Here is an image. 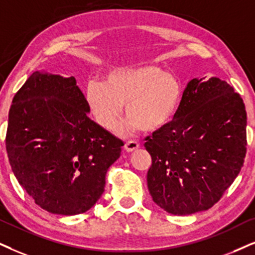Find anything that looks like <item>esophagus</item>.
<instances>
[{
    "instance_id": "obj_1",
    "label": "esophagus",
    "mask_w": 255,
    "mask_h": 255,
    "mask_svg": "<svg viewBox=\"0 0 255 255\" xmlns=\"http://www.w3.org/2000/svg\"><path fill=\"white\" fill-rule=\"evenodd\" d=\"M138 147H140V144H138L136 141H127V142L125 143L126 151H134L136 150Z\"/></svg>"
}]
</instances>
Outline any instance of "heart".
I'll list each match as a JSON object with an SVG mask.
<instances>
[{
  "mask_svg": "<svg viewBox=\"0 0 255 255\" xmlns=\"http://www.w3.org/2000/svg\"><path fill=\"white\" fill-rule=\"evenodd\" d=\"M87 104L95 121L106 130H114L127 105L129 122L124 128H138L147 133L167 127L178 114L183 99L179 79L155 66L118 70L105 83L89 82Z\"/></svg>",
  "mask_w": 255,
  "mask_h": 255,
  "instance_id": "obj_1",
  "label": "heart"
}]
</instances>
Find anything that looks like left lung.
Returning a JSON list of instances; mask_svg holds the SVG:
<instances>
[{"mask_svg":"<svg viewBox=\"0 0 255 255\" xmlns=\"http://www.w3.org/2000/svg\"><path fill=\"white\" fill-rule=\"evenodd\" d=\"M246 125L245 104L233 87L218 77L191 80L174 120L146 137L153 201L174 215L217 204L244 165Z\"/></svg>","mask_w":255,"mask_h":255,"instance_id":"obj_1","label":"left lung"}]
</instances>
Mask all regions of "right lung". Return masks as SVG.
Returning a JSON list of instances; mask_svg holds the SVG:
<instances>
[{"mask_svg":"<svg viewBox=\"0 0 255 255\" xmlns=\"http://www.w3.org/2000/svg\"><path fill=\"white\" fill-rule=\"evenodd\" d=\"M74 76L34 72L12 99L5 135L12 173L35 204L54 214L85 213L105 192L124 142L87 115Z\"/></svg>","mask_w":255,"mask_h":255,"instance_id":"right-lung-1","label":"right lung"}]
</instances>
